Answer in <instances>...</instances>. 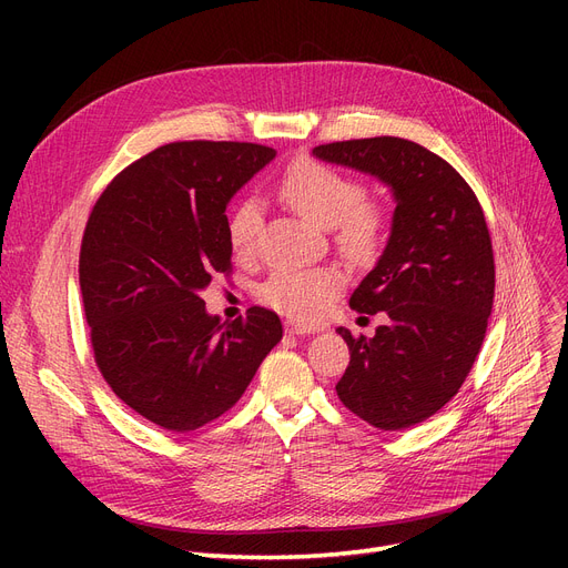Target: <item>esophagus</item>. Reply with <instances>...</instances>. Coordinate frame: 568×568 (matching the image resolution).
Masks as SVG:
<instances>
[{
  "label": "esophagus",
  "instance_id": "esophagus-1",
  "mask_svg": "<svg viewBox=\"0 0 568 568\" xmlns=\"http://www.w3.org/2000/svg\"><path fill=\"white\" fill-rule=\"evenodd\" d=\"M313 332L315 329H311V326L300 324V322H294V320L285 322V334H290V336H306V334H313Z\"/></svg>",
  "mask_w": 568,
  "mask_h": 568
}]
</instances>
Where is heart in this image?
<instances>
[{
  "label": "heart",
  "mask_w": 568,
  "mask_h": 568,
  "mask_svg": "<svg viewBox=\"0 0 568 568\" xmlns=\"http://www.w3.org/2000/svg\"><path fill=\"white\" fill-rule=\"evenodd\" d=\"M278 197L317 227H332L338 251L354 260H371L384 239L382 209L366 202V189L356 179L313 159L294 161L278 179ZM260 204L244 200L227 221L230 248L236 257H251L257 244ZM343 287L336 266H283L257 287V300L296 322L313 324L329 311Z\"/></svg>",
  "instance_id": "obj_1"
}]
</instances>
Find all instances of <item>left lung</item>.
<instances>
[{
  "label": "left lung",
  "instance_id": "8db88e82",
  "mask_svg": "<svg viewBox=\"0 0 568 568\" xmlns=\"http://www.w3.org/2000/svg\"><path fill=\"white\" fill-rule=\"evenodd\" d=\"M313 156L379 179L396 209L373 272L349 296L359 313H386L375 336L354 338L338 398L379 430L426 422L463 386L481 349L495 296L484 209L465 179L403 138L320 144Z\"/></svg>",
  "mask_w": 568,
  "mask_h": 568
}]
</instances>
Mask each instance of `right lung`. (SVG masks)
I'll list each match as a JSON object with an SVG mask.
<instances>
[{"label":"right lung","mask_w":568,"mask_h":568,"mask_svg":"<svg viewBox=\"0 0 568 568\" xmlns=\"http://www.w3.org/2000/svg\"><path fill=\"white\" fill-rule=\"evenodd\" d=\"M274 156L253 142H170L119 172L89 214L80 290L97 366L165 430L219 419L283 338L276 313L221 322L200 296L232 268L227 202Z\"/></svg>","instance_id":"add662e5"}]
</instances>
